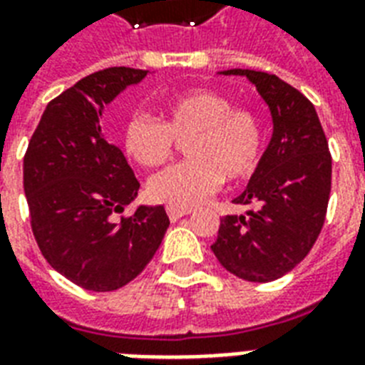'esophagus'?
Returning <instances> with one entry per match:
<instances>
[{
	"label": "esophagus",
	"instance_id": "obj_1",
	"mask_svg": "<svg viewBox=\"0 0 365 365\" xmlns=\"http://www.w3.org/2000/svg\"><path fill=\"white\" fill-rule=\"evenodd\" d=\"M166 214L170 217V222H178L180 217L191 214V210H187V208H178V206H166Z\"/></svg>",
	"mask_w": 365,
	"mask_h": 365
}]
</instances>
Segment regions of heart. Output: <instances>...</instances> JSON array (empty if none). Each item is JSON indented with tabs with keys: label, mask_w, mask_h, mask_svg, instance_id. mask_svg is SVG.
Segmentation results:
<instances>
[{
	"label": "heart",
	"mask_w": 365,
	"mask_h": 365,
	"mask_svg": "<svg viewBox=\"0 0 365 365\" xmlns=\"http://www.w3.org/2000/svg\"><path fill=\"white\" fill-rule=\"evenodd\" d=\"M163 117L165 123L134 113L123 128L125 153L145 168L168 163L176 142H187V163L151 178L148 193L157 202L191 208L217 191L223 178L240 182L257 170L263 153L259 119L235 108L225 94L210 88L174 94L163 104Z\"/></svg>",
	"instance_id": "heart-1"
}]
</instances>
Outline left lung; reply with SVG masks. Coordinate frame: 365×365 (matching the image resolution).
<instances>
[{
    "label": "left lung",
    "mask_w": 365,
    "mask_h": 365,
    "mask_svg": "<svg viewBox=\"0 0 365 365\" xmlns=\"http://www.w3.org/2000/svg\"><path fill=\"white\" fill-rule=\"evenodd\" d=\"M246 77L272 119V134L235 205H254L225 216L212 252L231 274L271 282L303 261L322 231L331 191V155L314 106L280 77L255 70H225Z\"/></svg>",
    "instance_id": "1"
}]
</instances>
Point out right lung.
I'll list each match as a JSON object with an SVG mask.
<instances>
[{
  "label": "right lung",
  "mask_w": 365,
  "mask_h": 365,
  "mask_svg": "<svg viewBox=\"0 0 365 365\" xmlns=\"http://www.w3.org/2000/svg\"><path fill=\"white\" fill-rule=\"evenodd\" d=\"M149 70L108 68L48 102L24 157V193L37 246L53 269L91 292H113L140 274L170 220L165 206L134 202L140 183L102 132L106 106Z\"/></svg>",
  "instance_id": "1"
}]
</instances>
